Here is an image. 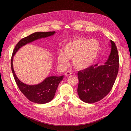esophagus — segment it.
I'll return each instance as SVG.
<instances>
[{"label":"esophagus","mask_w":131,"mask_h":131,"mask_svg":"<svg viewBox=\"0 0 131 131\" xmlns=\"http://www.w3.org/2000/svg\"><path fill=\"white\" fill-rule=\"evenodd\" d=\"M71 74V72L70 71H67L66 73H65V75H66V76H68V75H70Z\"/></svg>","instance_id":"34e87169"}]
</instances>
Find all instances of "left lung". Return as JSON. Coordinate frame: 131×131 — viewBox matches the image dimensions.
Listing matches in <instances>:
<instances>
[{
  "label": "left lung",
  "instance_id": "1",
  "mask_svg": "<svg viewBox=\"0 0 131 131\" xmlns=\"http://www.w3.org/2000/svg\"><path fill=\"white\" fill-rule=\"evenodd\" d=\"M56 33L52 32H38L33 33L20 40L13 50L11 59V68L16 83L25 97L30 101L39 104H43L51 101L56 93V91L64 76H52L46 78L41 83L36 85H28L20 81L17 77L13 67V58L16 53L23 46L32 42L37 40L53 36Z\"/></svg>",
  "mask_w": 131,
  "mask_h": 131
}]
</instances>
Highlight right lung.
I'll use <instances>...</instances> for the list:
<instances>
[{
	"label": "right lung",
	"instance_id": "1",
	"mask_svg": "<svg viewBox=\"0 0 131 131\" xmlns=\"http://www.w3.org/2000/svg\"><path fill=\"white\" fill-rule=\"evenodd\" d=\"M111 51L101 65H92L79 71L78 93L80 99L92 104L101 100L111 91L119 68V56L115 43L111 42Z\"/></svg>",
	"mask_w": 131,
	"mask_h": 131
}]
</instances>
